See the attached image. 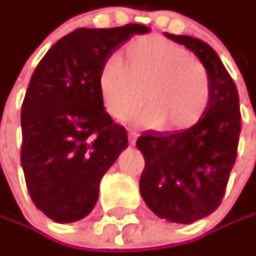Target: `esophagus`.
<instances>
[{"mask_svg":"<svg viewBox=\"0 0 256 256\" xmlns=\"http://www.w3.org/2000/svg\"><path fill=\"white\" fill-rule=\"evenodd\" d=\"M136 138H138V134L136 132H132V131H130V132H128V140H130V144H131V145H135V142H136Z\"/></svg>","mask_w":256,"mask_h":256,"instance_id":"1","label":"esophagus"}]
</instances>
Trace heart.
<instances>
[{
	"label": "heart",
	"mask_w": 256,
	"mask_h": 256,
	"mask_svg": "<svg viewBox=\"0 0 256 256\" xmlns=\"http://www.w3.org/2000/svg\"><path fill=\"white\" fill-rule=\"evenodd\" d=\"M124 54L125 64L111 55L100 72L102 104L112 118L128 121L142 102L146 108L138 122L146 128L184 130L201 118L211 100V76L185 48L162 36H144Z\"/></svg>",
	"instance_id": "1"
}]
</instances>
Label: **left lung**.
Listing matches in <instances>:
<instances>
[{
    "label": "left lung",
    "instance_id": "left-lung-1",
    "mask_svg": "<svg viewBox=\"0 0 256 256\" xmlns=\"http://www.w3.org/2000/svg\"><path fill=\"white\" fill-rule=\"evenodd\" d=\"M165 36L196 55L211 76V100L200 121L176 132L148 131L136 140L145 166L140 191L148 208L166 221L192 224L215 211L236 160L240 96L220 56L188 35Z\"/></svg>",
    "mask_w": 256,
    "mask_h": 256
}]
</instances>
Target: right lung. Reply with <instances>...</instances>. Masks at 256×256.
Listing matches in <instances>:
<instances>
[{"instance_id": "1", "label": "right lung", "mask_w": 256, "mask_h": 256, "mask_svg": "<svg viewBox=\"0 0 256 256\" xmlns=\"http://www.w3.org/2000/svg\"><path fill=\"white\" fill-rule=\"evenodd\" d=\"M148 26L78 28L36 65L21 110V165L35 206L55 222L86 216L104 174L128 146V134L105 111V61Z\"/></svg>"}]
</instances>
